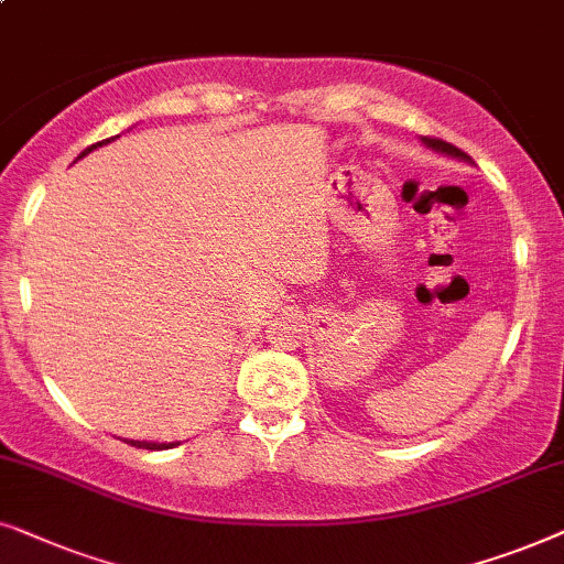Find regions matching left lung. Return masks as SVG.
Returning a JSON list of instances; mask_svg holds the SVG:
<instances>
[{"label":"left lung","instance_id":"1","mask_svg":"<svg viewBox=\"0 0 564 564\" xmlns=\"http://www.w3.org/2000/svg\"><path fill=\"white\" fill-rule=\"evenodd\" d=\"M427 147H433V149H438V152H444V154H452V156H459V160H464V162H469V154L467 152H462L459 147H454V144H448V141H444V139H431V137H425L423 139Z\"/></svg>","mask_w":564,"mask_h":564}]
</instances>
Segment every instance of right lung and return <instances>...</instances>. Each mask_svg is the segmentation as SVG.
I'll return each instance as SVG.
<instances>
[{"label":"right lung","instance_id":"add662e5","mask_svg":"<svg viewBox=\"0 0 564 564\" xmlns=\"http://www.w3.org/2000/svg\"><path fill=\"white\" fill-rule=\"evenodd\" d=\"M108 141H110V139H105V141H97V144L87 147L85 152H82L79 156H85L87 152H93V149H97V147L108 144ZM126 444H131V446H137V448H149V452H162V448H172V446H177V444H149V441H126Z\"/></svg>","mask_w":564,"mask_h":564}]
</instances>
